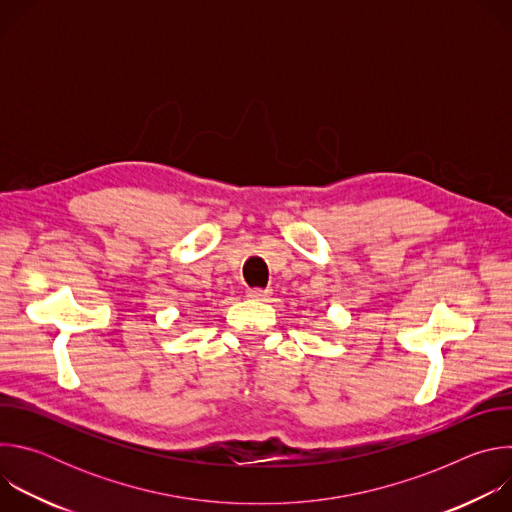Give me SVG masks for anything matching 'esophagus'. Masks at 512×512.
<instances>
[{"label": "esophagus", "mask_w": 512, "mask_h": 512, "mask_svg": "<svg viewBox=\"0 0 512 512\" xmlns=\"http://www.w3.org/2000/svg\"><path fill=\"white\" fill-rule=\"evenodd\" d=\"M269 296H271V289H263V287L247 289V298H251V300H259V302H263V300H267Z\"/></svg>", "instance_id": "obj_1"}]
</instances>
